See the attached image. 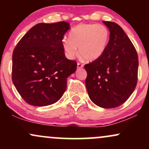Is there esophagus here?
Returning a JSON list of instances; mask_svg holds the SVG:
<instances>
[{
  "instance_id": "obj_1",
  "label": "esophagus",
  "mask_w": 149,
  "mask_h": 149,
  "mask_svg": "<svg viewBox=\"0 0 149 149\" xmlns=\"http://www.w3.org/2000/svg\"><path fill=\"white\" fill-rule=\"evenodd\" d=\"M83 66H83V64H80V63H78V64H77V67H78V69H82Z\"/></svg>"
}]
</instances>
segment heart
Masks as SVG:
<instances>
[{
	"label": "heart",
	"mask_w": 149,
	"mask_h": 149,
	"mask_svg": "<svg viewBox=\"0 0 149 149\" xmlns=\"http://www.w3.org/2000/svg\"><path fill=\"white\" fill-rule=\"evenodd\" d=\"M110 33L103 24H82L73 27L69 38L62 40V46L69 59L78 53L89 61L99 59L107 48Z\"/></svg>",
	"instance_id": "obj_1"
}]
</instances>
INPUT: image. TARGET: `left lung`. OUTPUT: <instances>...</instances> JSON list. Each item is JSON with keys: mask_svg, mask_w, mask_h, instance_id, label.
<instances>
[{"mask_svg": "<svg viewBox=\"0 0 149 149\" xmlns=\"http://www.w3.org/2000/svg\"><path fill=\"white\" fill-rule=\"evenodd\" d=\"M103 23L110 37L105 51L99 59L85 65L89 97L104 109L120 106L134 92L137 83L139 61L134 45L118 24Z\"/></svg>", "mask_w": 149, "mask_h": 149, "instance_id": "8db88e82", "label": "left lung"}]
</instances>
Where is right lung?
Instances as JSON below:
<instances>
[{
	"mask_svg": "<svg viewBox=\"0 0 149 149\" xmlns=\"http://www.w3.org/2000/svg\"><path fill=\"white\" fill-rule=\"evenodd\" d=\"M70 29L66 22L39 23L17 44L13 54L12 79L26 102L50 105L64 95L67 78L76 71V61L65 57L62 40Z\"/></svg>",
	"mask_w": 149,
	"mask_h": 149,
	"instance_id": "1",
	"label": "right lung"
}]
</instances>
